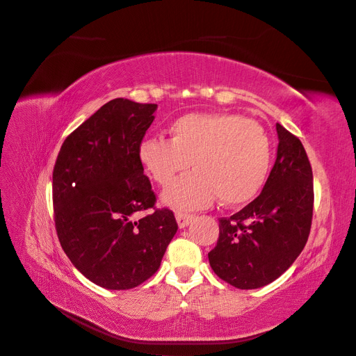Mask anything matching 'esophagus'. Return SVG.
<instances>
[{
    "label": "esophagus",
    "mask_w": 356,
    "mask_h": 356,
    "mask_svg": "<svg viewBox=\"0 0 356 356\" xmlns=\"http://www.w3.org/2000/svg\"><path fill=\"white\" fill-rule=\"evenodd\" d=\"M177 222L179 225V229H184L187 225L191 222L193 220V215L191 213H186V212H177Z\"/></svg>",
    "instance_id": "34e87169"
}]
</instances>
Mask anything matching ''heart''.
Here are the masks:
<instances>
[{"mask_svg":"<svg viewBox=\"0 0 356 356\" xmlns=\"http://www.w3.org/2000/svg\"><path fill=\"white\" fill-rule=\"evenodd\" d=\"M170 139L147 138L139 159L160 186H169L191 161L193 172L165 190L161 200L179 211L207 208L218 197L241 207L261 190L272 161L264 127L236 114L190 113L169 126Z\"/></svg>","mask_w":356,"mask_h":356,"instance_id":"obj_1","label":"heart"}]
</instances>
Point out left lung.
Returning a JSON list of instances; mask_svg holds the SVG:
<instances>
[{
  "instance_id": "left-lung-1",
  "label": "left lung",
  "mask_w": 356,
  "mask_h": 356,
  "mask_svg": "<svg viewBox=\"0 0 356 356\" xmlns=\"http://www.w3.org/2000/svg\"><path fill=\"white\" fill-rule=\"evenodd\" d=\"M277 154L260 196L230 218L208 254L224 282L254 289L273 282L303 251L314 217V174L300 139L276 124Z\"/></svg>"
}]
</instances>
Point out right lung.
I'll return each mask as SVG.
<instances>
[{
  "mask_svg": "<svg viewBox=\"0 0 356 356\" xmlns=\"http://www.w3.org/2000/svg\"><path fill=\"white\" fill-rule=\"evenodd\" d=\"M156 104L117 98L63 141L53 169V208L62 250L81 275L106 289H131L160 267L178 224L156 209L139 147ZM155 212L134 222L131 213Z\"/></svg>",
  "mask_w": 356,
  "mask_h": 356,
  "instance_id": "obj_1",
  "label": "right lung"
}]
</instances>
